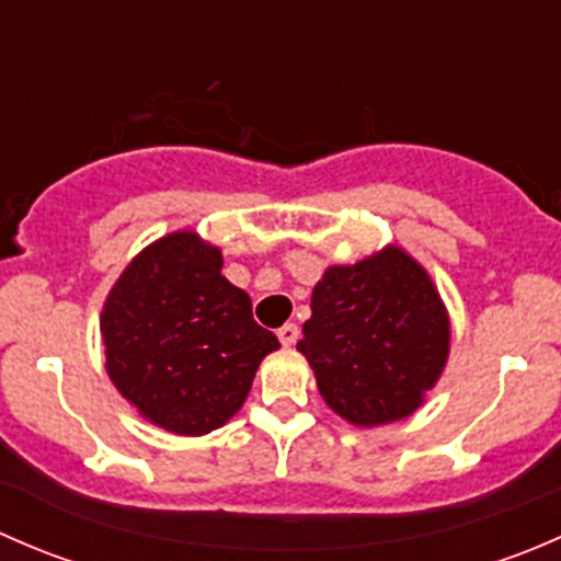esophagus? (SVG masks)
Returning <instances> with one entry per match:
<instances>
[{
    "label": "esophagus",
    "mask_w": 561,
    "mask_h": 561,
    "mask_svg": "<svg viewBox=\"0 0 561 561\" xmlns=\"http://www.w3.org/2000/svg\"><path fill=\"white\" fill-rule=\"evenodd\" d=\"M276 336H279V342L285 344V347H290V344L298 342V325L296 322H285V325L276 331Z\"/></svg>",
    "instance_id": "1"
}]
</instances>
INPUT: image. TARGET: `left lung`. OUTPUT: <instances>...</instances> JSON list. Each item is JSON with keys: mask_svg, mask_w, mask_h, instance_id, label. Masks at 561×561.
<instances>
[{"mask_svg": "<svg viewBox=\"0 0 561 561\" xmlns=\"http://www.w3.org/2000/svg\"><path fill=\"white\" fill-rule=\"evenodd\" d=\"M448 347V312L432 279L396 247L328 268L298 342L325 404L355 426L412 415L443 375Z\"/></svg>", "mask_w": 561, "mask_h": 561, "instance_id": "obj_1", "label": "left lung"}]
</instances>
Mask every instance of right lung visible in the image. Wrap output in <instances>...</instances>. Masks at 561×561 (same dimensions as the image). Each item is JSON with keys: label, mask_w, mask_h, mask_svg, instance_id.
Returning a JSON list of instances; mask_svg holds the SVG:
<instances>
[{"label": "right lung", "mask_w": 561, "mask_h": 561, "mask_svg": "<svg viewBox=\"0 0 561 561\" xmlns=\"http://www.w3.org/2000/svg\"><path fill=\"white\" fill-rule=\"evenodd\" d=\"M100 331L107 375L140 415L201 437L244 404L260 360L279 347L252 301L222 276V254L195 233L146 247L107 296Z\"/></svg>", "instance_id": "obj_1"}]
</instances>
